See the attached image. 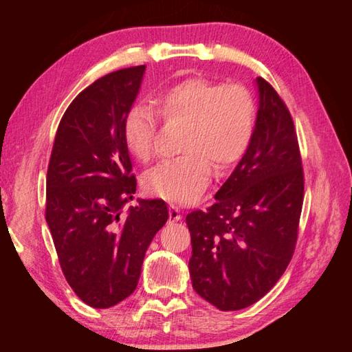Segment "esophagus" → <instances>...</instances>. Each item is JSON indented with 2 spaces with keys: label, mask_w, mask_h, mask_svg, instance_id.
<instances>
[{
  "label": "esophagus",
  "mask_w": 352,
  "mask_h": 352,
  "mask_svg": "<svg viewBox=\"0 0 352 352\" xmlns=\"http://www.w3.org/2000/svg\"><path fill=\"white\" fill-rule=\"evenodd\" d=\"M169 219L172 222H177L182 219V212H180V208H178V206H175V204L169 206Z\"/></svg>",
  "instance_id": "1"
}]
</instances>
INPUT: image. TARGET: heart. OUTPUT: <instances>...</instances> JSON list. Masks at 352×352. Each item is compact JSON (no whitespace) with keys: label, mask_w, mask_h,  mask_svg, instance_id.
Returning <instances> with one entry per match:
<instances>
[{"label":"heart","mask_w":352,"mask_h":352,"mask_svg":"<svg viewBox=\"0 0 352 352\" xmlns=\"http://www.w3.org/2000/svg\"><path fill=\"white\" fill-rule=\"evenodd\" d=\"M163 121L186 125L184 155L148 170L144 188L170 203L197 201L216 172L242 160L256 130V101L248 87L204 77H189L169 86L157 98ZM159 122L155 111L136 104L126 111L122 134L133 157L149 162L155 153Z\"/></svg>","instance_id":"1"}]
</instances>
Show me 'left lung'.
<instances>
[{
	"mask_svg": "<svg viewBox=\"0 0 352 352\" xmlns=\"http://www.w3.org/2000/svg\"><path fill=\"white\" fill-rule=\"evenodd\" d=\"M248 151L206 210L186 216L192 286L222 311L257 302L294 256L304 170L290 111L265 78Z\"/></svg>",
	"mask_w": 352,
	"mask_h": 352,
	"instance_id": "8db88e82",
	"label": "left lung"
}]
</instances>
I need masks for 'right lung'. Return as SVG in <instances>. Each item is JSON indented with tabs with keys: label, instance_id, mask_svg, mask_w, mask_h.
Segmentation results:
<instances>
[{
	"label": "right lung",
	"instance_id": "1",
	"mask_svg": "<svg viewBox=\"0 0 352 352\" xmlns=\"http://www.w3.org/2000/svg\"><path fill=\"white\" fill-rule=\"evenodd\" d=\"M145 65L110 72L81 91L63 113L48 163L45 218L66 281L81 301L109 309L138 286L145 252L169 213L140 199L122 134Z\"/></svg>",
	"mask_w": 352,
	"mask_h": 352
}]
</instances>
